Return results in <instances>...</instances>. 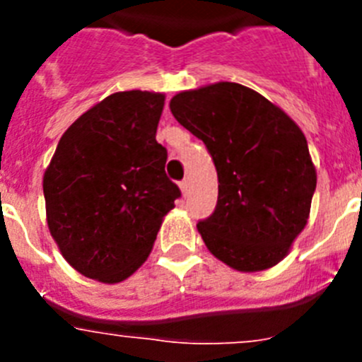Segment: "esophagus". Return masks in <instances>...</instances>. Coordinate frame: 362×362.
<instances>
[{
  "label": "esophagus",
  "instance_id": "esophagus-1",
  "mask_svg": "<svg viewBox=\"0 0 362 362\" xmlns=\"http://www.w3.org/2000/svg\"><path fill=\"white\" fill-rule=\"evenodd\" d=\"M179 188H181V192H183L185 196H187L188 188H190V183H188V179H183V181L179 183Z\"/></svg>",
  "mask_w": 362,
  "mask_h": 362
}]
</instances>
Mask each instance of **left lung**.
Segmentation results:
<instances>
[{
    "label": "left lung",
    "mask_w": 362,
    "mask_h": 362,
    "mask_svg": "<svg viewBox=\"0 0 362 362\" xmlns=\"http://www.w3.org/2000/svg\"><path fill=\"white\" fill-rule=\"evenodd\" d=\"M170 110L216 165L217 206L197 223L206 248L238 272L276 267L305 230L317 185L303 130L264 95L230 81L179 92Z\"/></svg>",
    "instance_id": "1"
}]
</instances>
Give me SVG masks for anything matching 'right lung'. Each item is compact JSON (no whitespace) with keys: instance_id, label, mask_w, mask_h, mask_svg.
<instances>
[{"instance_id":"1","label":"right lung","mask_w":362,"mask_h":362,"mask_svg":"<svg viewBox=\"0 0 362 362\" xmlns=\"http://www.w3.org/2000/svg\"><path fill=\"white\" fill-rule=\"evenodd\" d=\"M165 94H110L63 134L43 175L47 225L66 263L116 284L146 261L181 196L156 141Z\"/></svg>"}]
</instances>
